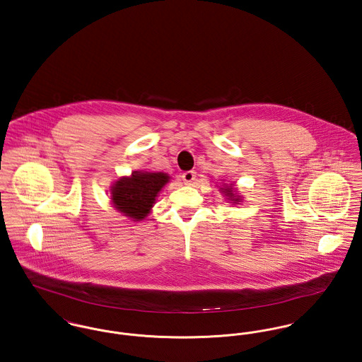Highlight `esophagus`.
Wrapping results in <instances>:
<instances>
[{
  "label": "esophagus",
  "instance_id": "obj_1",
  "mask_svg": "<svg viewBox=\"0 0 362 362\" xmlns=\"http://www.w3.org/2000/svg\"><path fill=\"white\" fill-rule=\"evenodd\" d=\"M195 176H197V173H195L194 170H187V172L182 173V179H183V182L186 185H192L195 180Z\"/></svg>",
  "mask_w": 362,
  "mask_h": 362
}]
</instances>
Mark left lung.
Wrapping results in <instances>:
<instances>
[{
  "mask_svg": "<svg viewBox=\"0 0 362 362\" xmlns=\"http://www.w3.org/2000/svg\"><path fill=\"white\" fill-rule=\"evenodd\" d=\"M222 192L224 194L228 197L227 199L233 201V204L240 202V199H241V198H240V195H234V193H233V187H231V186H230V187H228V186H227V187H224V189H222Z\"/></svg>",
  "mask_w": 362,
  "mask_h": 362,
  "instance_id": "8db88e82",
  "label": "left lung"
}]
</instances>
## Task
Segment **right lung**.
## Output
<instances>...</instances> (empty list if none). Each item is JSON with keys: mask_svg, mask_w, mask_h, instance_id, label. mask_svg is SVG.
I'll use <instances>...</instances> for the list:
<instances>
[{"mask_svg": "<svg viewBox=\"0 0 362 362\" xmlns=\"http://www.w3.org/2000/svg\"><path fill=\"white\" fill-rule=\"evenodd\" d=\"M169 180L163 172H134L118 179L112 187V202L125 216L143 221L151 211L156 198Z\"/></svg>", "mask_w": 362, "mask_h": 362, "instance_id": "add662e5", "label": "right lung"}]
</instances>
